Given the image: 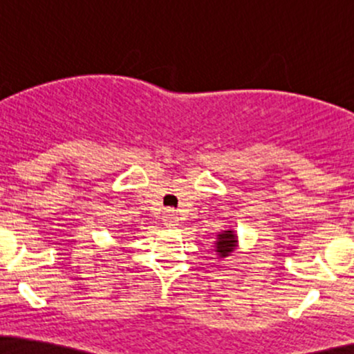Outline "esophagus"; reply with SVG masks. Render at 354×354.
<instances>
[{"instance_id": "34e87169", "label": "esophagus", "mask_w": 354, "mask_h": 354, "mask_svg": "<svg viewBox=\"0 0 354 354\" xmlns=\"http://www.w3.org/2000/svg\"><path fill=\"white\" fill-rule=\"evenodd\" d=\"M163 221L166 228H174V226H178L180 218H178V214L173 213V211H168V213L163 214Z\"/></svg>"}]
</instances>
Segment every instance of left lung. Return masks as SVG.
I'll use <instances>...</instances> for the list:
<instances>
[{"mask_svg":"<svg viewBox=\"0 0 354 354\" xmlns=\"http://www.w3.org/2000/svg\"><path fill=\"white\" fill-rule=\"evenodd\" d=\"M238 248V234L234 230H223L216 234V241H214V253L218 258H228Z\"/></svg>","mask_w":354,"mask_h":354,"instance_id":"1","label":"left lung"}]
</instances>
